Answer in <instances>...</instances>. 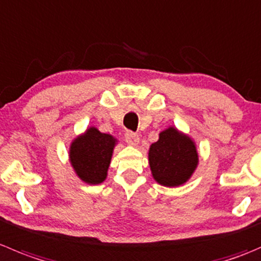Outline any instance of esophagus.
Listing matches in <instances>:
<instances>
[{"label":"esophagus","mask_w":261,"mask_h":261,"mask_svg":"<svg viewBox=\"0 0 261 261\" xmlns=\"http://www.w3.org/2000/svg\"><path fill=\"white\" fill-rule=\"evenodd\" d=\"M125 138H126V141H127L128 145H133V146H136L139 144V136L138 134L133 133V131H127V133L125 134Z\"/></svg>","instance_id":"esophagus-1"}]
</instances>
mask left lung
<instances>
[{"mask_svg": "<svg viewBox=\"0 0 261 261\" xmlns=\"http://www.w3.org/2000/svg\"><path fill=\"white\" fill-rule=\"evenodd\" d=\"M153 178L162 186L177 187L190 179L199 163L195 141L173 126L159 134L148 153Z\"/></svg>", "mask_w": 261, "mask_h": 261, "instance_id": "obj_1", "label": "left lung"}]
</instances>
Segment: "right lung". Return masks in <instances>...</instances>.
Here are the masks:
<instances>
[{"instance_id": "add662e5", "label": "right lung", "mask_w": 261, "mask_h": 261, "mask_svg": "<svg viewBox=\"0 0 261 261\" xmlns=\"http://www.w3.org/2000/svg\"><path fill=\"white\" fill-rule=\"evenodd\" d=\"M117 139L103 134L90 126L84 134L72 140L69 150L70 163L82 181L88 185H99L107 178Z\"/></svg>"}]
</instances>
